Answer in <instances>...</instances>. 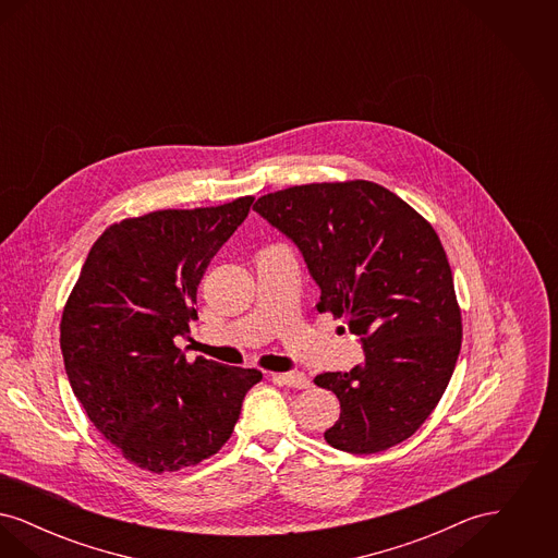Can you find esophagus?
Returning <instances> with one entry per match:
<instances>
[{
    "label": "esophagus",
    "instance_id": "1",
    "mask_svg": "<svg viewBox=\"0 0 558 558\" xmlns=\"http://www.w3.org/2000/svg\"><path fill=\"white\" fill-rule=\"evenodd\" d=\"M271 380L278 385H287L292 389H307L312 380L303 372H282V374H271Z\"/></svg>",
    "mask_w": 558,
    "mask_h": 558
}]
</instances>
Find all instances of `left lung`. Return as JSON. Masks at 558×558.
Masks as SVG:
<instances>
[{
  "label": "left lung",
  "mask_w": 558,
  "mask_h": 558,
  "mask_svg": "<svg viewBox=\"0 0 558 558\" xmlns=\"http://www.w3.org/2000/svg\"><path fill=\"white\" fill-rule=\"evenodd\" d=\"M253 209L301 251L318 284V312L345 319L364 362L316 385L341 401L326 444L351 453L393 448L444 396L462 341L441 240L387 187L355 180L262 196Z\"/></svg>",
  "instance_id": "left-lung-1"
}]
</instances>
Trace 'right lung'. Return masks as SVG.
Returning <instances> with one entry per match:
<instances>
[{
  "label": "right lung",
  "mask_w": 558,
  "mask_h": 558,
  "mask_svg": "<svg viewBox=\"0 0 558 558\" xmlns=\"http://www.w3.org/2000/svg\"><path fill=\"white\" fill-rule=\"evenodd\" d=\"M253 196L221 207L148 213L94 242L60 322L64 371L89 421L140 469L171 473L221 450L262 380L175 345L196 318L213 255Z\"/></svg>",
  "instance_id": "obj_1"
}]
</instances>
